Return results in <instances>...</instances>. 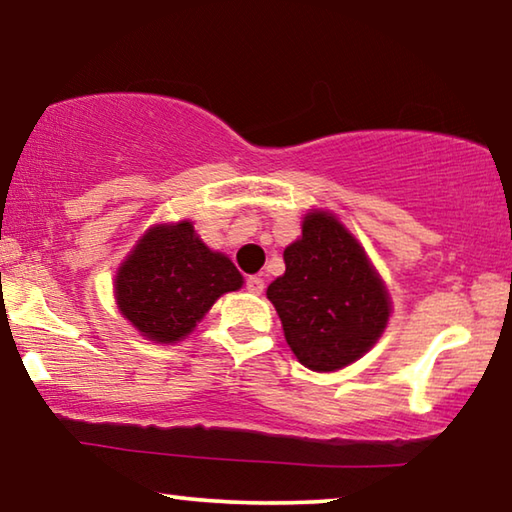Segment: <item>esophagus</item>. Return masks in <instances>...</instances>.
Wrapping results in <instances>:
<instances>
[{"label":"esophagus","mask_w":512,"mask_h":512,"mask_svg":"<svg viewBox=\"0 0 512 512\" xmlns=\"http://www.w3.org/2000/svg\"><path fill=\"white\" fill-rule=\"evenodd\" d=\"M263 288H265V281L261 277H256V274H254V277H247V291L249 293L261 295Z\"/></svg>","instance_id":"34e87169"}]
</instances>
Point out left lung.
I'll list each match as a JSON object with an SVG mask.
<instances>
[{
	"mask_svg": "<svg viewBox=\"0 0 512 512\" xmlns=\"http://www.w3.org/2000/svg\"><path fill=\"white\" fill-rule=\"evenodd\" d=\"M284 263L268 300L302 365L337 372L379 342L390 318L388 288L335 214L307 212L300 240L284 249Z\"/></svg>",
	"mask_w": 512,
	"mask_h": 512,
	"instance_id": "1",
	"label": "left lung"
}]
</instances>
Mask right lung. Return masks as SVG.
<instances>
[{
    "label": "right lung",
    "mask_w": 512,
    "mask_h": 512,
    "mask_svg": "<svg viewBox=\"0 0 512 512\" xmlns=\"http://www.w3.org/2000/svg\"><path fill=\"white\" fill-rule=\"evenodd\" d=\"M242 274L212 251L191 221L152 226L115 277V300L140 335L175 344L196 328L224 293L238 291Z\"/></svg>",
    "instance_id": "add662e5"
}]
</instances>
